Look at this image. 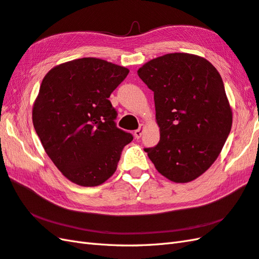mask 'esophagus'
Here are the masks:
<instances>
[{"instance_id":"34e87169","label":"esophagus","mask_w":259,"mask_h":259,"mask_svg":"<svg viewBox=\"0 0 259 259\" xmlns=\"http://www.w3.org/2000/svg\"><path fill=\"white\" fill-rule=\"evenodd\" d=\"M144 128H145V126L144 125H141L140 126V128L138 130H136L135 132H134V136H135V138H141V136H142V134H143V132H144Z\"/></svg>"}]
</instances>
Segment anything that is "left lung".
<instances>
[{"instance_id": "obj_1", "label": "left lung", "mask_w": 259, "mask_h": 259, "mask_svg": "<svg viewBox=\"0 0 259 259\" xmlns=\"http://www.w3.org/2000/svg\"><path fill=\"white\" fill-rule=\"evenodd\" d=\"M137 74L154 92L160 141L145 148L163 177L186 184L217 160L233 122L222 78L210 61L186 53L151 59Z\"/></svg>"}]
</instances>
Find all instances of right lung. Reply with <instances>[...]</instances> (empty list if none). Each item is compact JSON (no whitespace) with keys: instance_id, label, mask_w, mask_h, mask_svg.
<instances>
[{"instance_id":"1","label":"right lung","mask_w":259,"mask_h":259,"mask_svg":"<svg viewBox=\"0 0 259 259\" xmlns=\"http://www.w3.org/2000/svg\"><path fill=\"white\" fill-rule=\"evenodd\" d=\"M127 68L87 57L54 67L33 105V124L46 154L75 185H102L117 168L130 133L116 127L111 93Z\"/></svg>"}]
</instances>
